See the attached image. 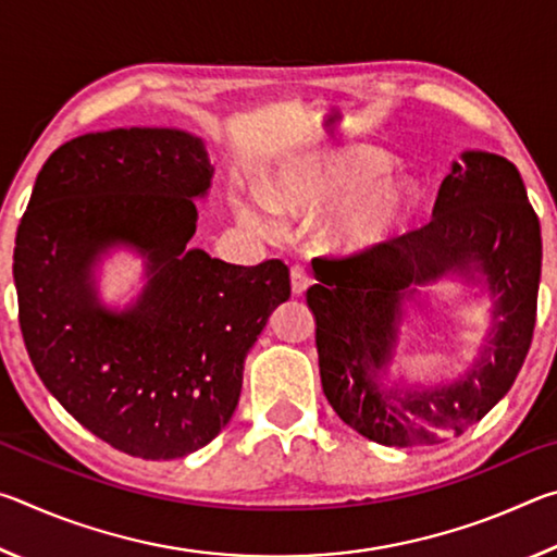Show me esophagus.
<instances>
[{
  "instance_id": "esophagus-1",
  "label": "esophagus",
  "mask_w": 557,
  "mask_h": 557,
  "mask_svg": "<svg viewBox=\"0 0 557 557\" xmlns=\"http://www.w3.org/2000/svg\"><path fill=\"white\" fill-rule=\"evenodd\" d=\"M289 277H292V295H295V297L305 295L307 287L312 285V277H309V272L305 268H299V265L292 268Z\"/></svg>"
}]
</instances>
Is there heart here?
<instances>
[{"mask_svg": "<svg viewBox=\"0 0 557 557\" xmlns=\"http://www.w3.org/2000/svg\"><path fill=\"white\" fill-rule=\"evenodd\" d=\"M383 149L369 145H329L309 149L272 172L268 203L238 196L235 215L250 228H275L272 211L289 219H312L329 205L317 238L334 256H371L412 233L425 206V188Z\"/></svg>", "mask_w": 557, "mask_h": 557, "instance_id": "1", "label": "heart"}]
</instances>
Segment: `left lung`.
Wrapping results in <instances>:
<instances>
[{
  "instance_id": "8db88e82",
  "label": "left lung",
  "mask_w": 557,
  "mask_h": 557,
  "mask_svg": "<svg viewBox=\"0 0 557 557\" xmlns=\"http://www.w3.org/2000/svg\"><path fill=\"white\" fill-rule=\"evenodd\" d=\"M432 215L371 256L317 258L319 282L307 289L329 405L358 435L388 447L440 445L474 428L511 391L533 338L543 243L518 169L492 152H461ZM445 276L484 286L493 299L475 363L449 384L388 382L407 301L419 305V287Z\"/></svg>"
}]
</instances>
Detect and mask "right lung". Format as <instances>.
Segmentation results:
<instances>
[{"label": "right lung", "mask_w": 557, "mask_h": 557, "mask_svg": "<svg viewBox=\"0 0 557 557\" xmlns=\"http://www.w3.org/2000/svg\"><path fill=\"white\" fill-rule=\"evenodd\" d=\"M213 166L174 127L90 132L46 159L14 248L18 326L46 388L120 451L176 459L228 425L245 356L289 299L282 260L256 268L186 248ZM146 262V287L110 308L97 265L112 249Z\"/></svg>", "instance_id": "obj_1"}]
</instances>
